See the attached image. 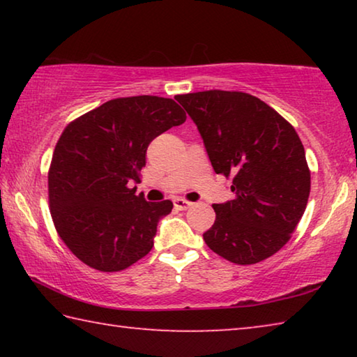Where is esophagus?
<instances>
[{
  "instance_id": "34e87169",
  "label": "esophagus",
  "mask_w": 357,
  "mask_h": 357,
  "mask_svg": "<svg viewBox=\"0 0 357 357\" xmlns=\"http://www.w3.org/2000/svg\"><path fill=\"white\" fill-rule=\"evenodd\" d=\"M173 204H174V208H176V209H179V211H185V209H189L193 203L184 200V198H174V200H173Z\"/></svg>"
}]
</instances>
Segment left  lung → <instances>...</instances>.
<instances>
[{
    "label": "left lung",
    "mask_w": 357,
    "mask_h": 357,
    "mask_svg": "<svg viewBox=\"0 0 357 357\" xmlns=\"http://www.w3.org/2000/svg\"><path fill=\"white\" fill-rule=\"evenodd\" d=\"M197 124L217 174L233 178L234 200L214 204L203 234L217 255L255 264L285 245L310 195V170L298 132L273 107L247 93L176 96Z\"/></svg>",
    "instance_id": "1"
}]
</instances>
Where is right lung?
Returning <instances> with one entry per match:
<instances>
[{
  "label": "right lung",
  "instance_id": "obj_1",
  "mask_svg": "<svg viewBox=\"0 0 357 357\" xmlns=\"http://www.w3.org/2000/svg\"><path fill=\"white\" fill-rule=\"evenodd\" d=\"M184 121L173 99L132 96L66 126L48 168V204L59 238L89 268L116 273L153 249L173 203H149L129 183H140L149 143Z\"/></svg>",
  "mask_w": 357,
  "mask_h": 357
}]
</instances>
